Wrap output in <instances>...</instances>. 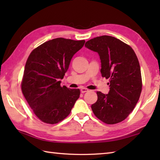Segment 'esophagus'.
I'll list each match as a JSON object with an SVG mask.
<instances>
[{"label": "esophagus", "mask_w": 160, "mask_h": 160, "mask_svg": "<svg viewBox=\"0 0 160 160\" xmlns=\"http://www.w3.org/2000/svg\"><path fill=\"white\" fill-rule=\"evenodd\" d=\"M81 93H86V92H87V91H89V89H87V88H82V89H81Z\"/></svg>", "instance_id": "34e87169"}]
</instances>
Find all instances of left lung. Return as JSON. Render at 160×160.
Returning a JSON list of instances; mask_svg holds the SVG:
<instances>
[{
	"label": "left lung",
	"mask_w": 160,
	"mask_h": 160,
	"mask_svg": "<svg viewBox=\"0 0 160 160\" xmlns=\"http://www.w3.org/2000/svg\"><path fill=\"white\" fill-rule=\"evenodd\" d=\"M85 47L98 53L102 76L108 78L110 84L108 94L98 91L92 111L104 123H119L131 113L140 96L142 76L136 54L130 46L110 36L91 39Z\"/></svg>",
	"instance_id": "obj_1"
}]
</instances>
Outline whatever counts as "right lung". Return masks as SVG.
Masks as SVG:
<instances>
[{
	"label": "right lung",
	"instance_id": "add662e5",
	"mask_svg": "<svg viewBox=\"0 0 160 160\" xmlns=\"http://www.w3.org/2000/svg\"><path fill=\"white\" fill-rule=\"evenodd\" d=\"M84 42V40L58 38L44 42L29 56L22 92L33 113L43 122L53 124L63 120L79 98L80 89L62 87L60 80Z\"/></svg>",
	"mask_w": 160,
	"mask_h": 160
}]
</instances>
